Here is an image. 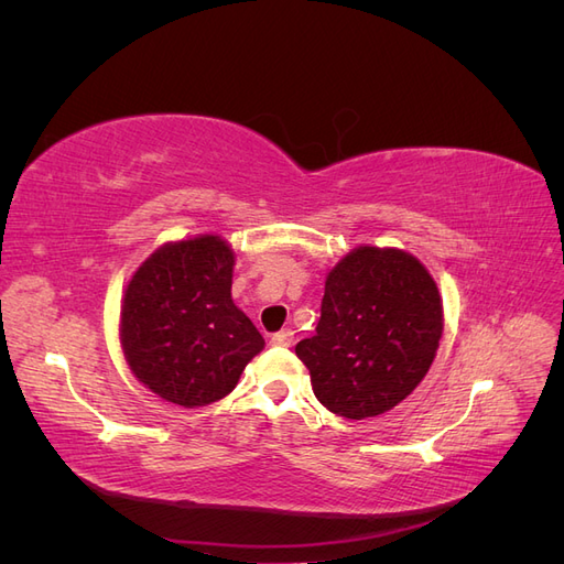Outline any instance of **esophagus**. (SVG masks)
I'll list each match as a JSON object with an SVG mask.
<instances>
[{
	"instance_id": "34e87169",
	"label": "esophagus",
	"mask_w": 564,
	"mask_h": 564,
	"mask_svg": "<svg viewBox=\"0 0 564 564\" xmlns=\"http://www.w3.org/2000/svg\"><path fill=\"white\" fill-rule=\"evenodd\" d=\"M270 340H272V346H292L294 332H292V329H282V332H278V334H272Z\"/></svg>"
}]
</instances>
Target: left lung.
<instances>
[{
    "label": "left lung",
    "mask_w": 564,
    "mask_h": 564,
    "mask_svg": "<svg viewBox=\"0 0 564 564\" xmlns=\"http://www.w3.org/2000/svg\"><path fill=\"white\" fill-rule=\"evenodd\" d=\"M319 311L296 355L315 398L355 421L388 412L423 381L445 327L431 272L400 249H352L327 275Z\"/></svg>",
    "instance_id": "1"
}]
</instances>
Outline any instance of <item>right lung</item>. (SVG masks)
Here are the masks:
<instances>
[{"label":"right lung","instance_id":"right-lung-1","mask_svg":"<svg viewBox=\"0 0 564 564\" xmlns=\"http://www.w3.org/2000/svg\"><path fill=\"white\" fill-rule=\"evenodd\" d=\"M235 253L218 235L160 247L135 270L119 338L145 388L181 406L212 404L265 346L230 296Z\"/></svg>","mask_w":564,"mask_h":564}]
</instances>
